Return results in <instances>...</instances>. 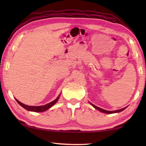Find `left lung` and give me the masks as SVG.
Listing matches in <instances>:
<instances>
[{
    "instance_id": "8db88e82",
    "label": "left lung",
    "mask_w": 146,
    "mask_h": 146,
    "mask_svg": "<svg viewBox=\"0 0 146 146\" xmlns=\"http://www.w3.org/2000/svg\"><path fill=\"white\" fill-rule=\"evenodd\" d=\"M90 104H91V106H93L94 108H95V109H97V110H98V111H100L102 112V113H108V114H111V113H119V112H120V111H122L123 110H124L126 108H122V109H121V110H118L113 111H106V110H103V109H102V108H98V107H97V106H95V105H94V104H91V102H90Z\"/></svg>"
}]
</instances>
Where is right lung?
Listing matches in <instances>:
<instances>
[{
    "instance_id": "add662e5",
    "label": "right lung",
    "mask_w": 146,
    "mask_h": 146,
    "mask_svg": "<svg viewBox=\"0 0 146 146\" xmlns=\"http://www.w3.org/2000/svg\"><path fill=\"white\" fill-rule=\"evenodd\" d=\"M59 97H60V95L58 96V97L56 98L55 100H54L53 101H52L51 102H49V104H47L44 105V106H28V105H26V104H24L22 102H20L17 99L15 100L19 105H21L22 107L24 108V109H26V110L29 111H34V112H43V111H45L48 110V109H49L50 108L52 107V106L55 104L57 102Z\"/></svg>"
}]
</instances>
